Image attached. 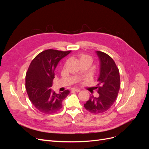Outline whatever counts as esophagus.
<instances>
[{"mask_svg":"<svg viewBox=\"0 0 149 149\" xmlns=\"http://www.w3.org/2000/svg\"><path fill=\"white\" fill-rule=\"evenodd\" d=\"M71 90L72 91H76V92H79L80 91V89H77V88H72L71 89Z\"/></svg>","mask_w":149,"mask_h":149,"instance_id":"34e87169","label":"esophagus"}]
</instances>
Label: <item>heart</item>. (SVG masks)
<instances>
[{
  "mask_svg": "<svg viewBox=\"0 0 149 149\" xmlns=\"http://www.w3.org/2000/svg\"><path fill=\"white\" fill-rule=\"evenodd\" d=\"M79 59L80 61H82L83 60H91V58L89 55H86V54H81L79 56Z\"/></svg>",
  "mask_w": 149,
  "mask_h": 149,
  "instance_id": "heart-1",
  "label": "heart"
}]
</instances>
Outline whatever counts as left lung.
Returning <instances> with one entry per match:
<instances>
[{
    "instance_id": "obj_1",
    "label": "left lung",
    "mask_w": 149,
    "mask_h": 149,
    "mask_svg": "<svg viewBox=\"0 0 149 149\" xmlns=\"http://www.w3.org/2000/svg\"><path fill=\"white\" fill-rule=\"evenodd\" d=\"M96 53L101 63L96 87L99 96H90L84 104L86 109L94 114L101 113L109 109L116 100L120 86L119 69L113 59L104 52Z\"/></svg>"
}]
</instances>
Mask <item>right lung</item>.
Returning a JSON list of instances; mask_svg holds the SVG:
<instances>
[{"instance_id": "obj_1", "label": "right lung", "mask_w": 149, "mask_h": 149, "mask_svg": "<svg viewBox=\"0 0 149 149\" xmlns=\"http://www.w3.org/2000/svg\"><path fill=\"white\" fill-rule=\"evenodd\" d=\"M71 52L48 49L43 51L31 61L25 76V88L29 100L33 106L44 114H53L60 111L62 101L68 95L65 90L60 94L52 92L50 88L55 78L58 62Z\"/></svg>"}]
</instances>
